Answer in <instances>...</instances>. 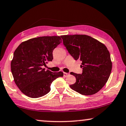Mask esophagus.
I'll use <instances>...</instances> for the list:
<instances>
[{"instance_id": "obj_1", "label": "esophagus", "mask_w": 126, "mask_h": 126, "mask_svg": "<svg viewBox=\"0 0 126 126\" xmlns=\"http://www.w3.org/2000/svg\"><path fill=\"white\" fill-rule=\"evenodd\" d=\"M69 74L67 73H65V72H63V76L64 77H67V76H69Z\"/></svg>"}]
</instances>
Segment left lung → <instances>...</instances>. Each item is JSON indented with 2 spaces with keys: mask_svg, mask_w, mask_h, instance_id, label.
Returning <instances> with one entry per match:
<instances>
[{
  "mask_svg": "<svg viewBox=\"0 0 126 126\" xmlns=\"http://www.w3.org/2000/svg\"><path fill=\"white\" fill-rule=\"evenodd\" d=\"M68 52L76 60L82 61V73L71 72L76 82L73 90L85 95L96 93L105 86L111 74L112 63L105 45L85 34L61 36Z\"/></svg>",
  "mask_w": 126,
  "mask_h": 126,
  "instance_id": "8db88e82",
  "label": "left lung"
}]
</instances>
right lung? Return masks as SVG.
<instances>
[{"label":"right lung","mask_w":126,"mask_h":126,"mask_svg":"<svg viewBox=\"0 0 126 126\" xmlns=\"http://www.w3.org/2000/svg\"><path fill=\"white\" fill-rule=\"evenodd\" d=\"M62 43L60 36H43L21 43L14 52L11 69L16 85L25 95L39 98L48 94L50 85L63 72L45 71L52 61L53 51Z\"/></svg>","instance_id":"obj_1"}]
</instances>
